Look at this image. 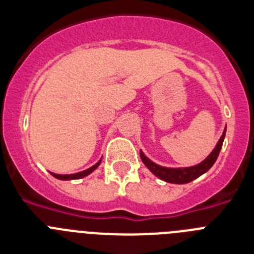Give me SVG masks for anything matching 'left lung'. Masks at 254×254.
Returning a JSON list of instances; mask_svg holds the SVG:
<instances>
[{
  "mask_svg": "<svg viewBox=\"0 0 254 254\" xmlns=\"http://www.w3.org/2000/svg\"><path fill=\"white\" fill-rule=\"evenodd\" d=\"M225 132H226V128L224 129L223 136L220 137L219 142H217L216 147L212 150V152L208 155L207 158H206L202 163L197 164V165H194V167H188V168L161 167V165H158V164H155L154 161L150 160L147 156H145V154H143L142 151H140L141 160H142V163L149 168V170L154 174V176L163 179V181L169 182V183H176V185H185V183H190V182L198 178L199 176H202L203 173L207 172V170L214 165L217 156H219L220 154L221 146H223Z\"/></svg>",
  "mask_w": 254,
  "mask_h": 254,
  "instance_id": "8db88e82",
  "label": "left lung"
}]
</instances>
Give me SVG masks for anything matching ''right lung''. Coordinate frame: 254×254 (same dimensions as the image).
I'll return each mask as SVG.
<instances>
[{
  "label": "right lung",
  "instance_id": "obj_1",
  "mask_svg": "<svg viewBox=\"0 0 254 254\" xmlns=\"http://www.w3.org/2000/svg\"><path fill=\"white\" fill-rule=\"evenodd\" d=\"M100 161H102V160L98 161V163H96L95 165H93V167L89 168V169L84 170V172L75 173V174H64H64H55V173H51V174H52V176H53V177H55V178L61 179V181H71V179H80V178H84V177L89 176L90 173H93L94 170L96 169V168L99 167V165H100Z\"/></svg>",
  "mask_w": 254,
  "mask_h": 254
}]
</instances>
